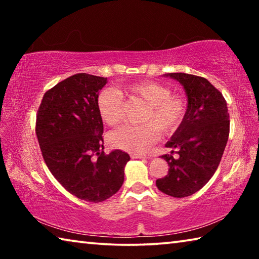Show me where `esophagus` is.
I'll list each match as a JSON object with an SVG mask.
<instances>
[{"mask_svg":"<svg viewBox=\"0 0 259 259\" xmlns=\"http://www.w3.org/2000/svg\"><path fill=\"white\" fill-rule=\"evenodd\" d=\"M131 157H133V159H146V155L136 154V153H133V154H131Z\"/></svg>","mask_w":259,"mask_h":259,"instance_id":"obj_1","label":"esophagus"}]
</instances>
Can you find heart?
Wrapping results in <instances>:
<instances>
[{
    "label": "heart",
    "instance_id": "obj_1",
    "mask_svg": "<svg viewBox=\"0 0 259 259\" xmlns=\"http://www.w3.org/2000/svg\"><path fill=\"white\" fill-rule=\"evenodd\" d=\"M131 98L146 105L139 125H123L109 135L113 147L131 153H146L162 135H171L183 124L187 113V102L182 95H172L166 85L155 81L134 83L124 89ZM123 96L106 88L97 98V108L102 120L109 126L119 124L123 119Z\"/></svg>",
    "mask_w": 259,
    "mask_h": 259
}]
</instances>
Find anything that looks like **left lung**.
Here are the masks:
<instances>
[{"mask_svg":"<svg viewBox=\"0 0 259 259\" xmlns=\"http://www.w3.org/2000/svg\"><path fill=\"white\" fill-rule=\"evenodd\" d=\"M187 96V113L183 124L165 144L171 154L166 176L156 181L164 194L185 198L201 190L213 176L224 153L230 134V114L222 93L207 78L186 73H169ZM176 150L177 159L172 156Z\"/></svg>","mask_w":259,"mask_h":259,"instance_id":"8db88e82","label":"left lung"}]
</instances>
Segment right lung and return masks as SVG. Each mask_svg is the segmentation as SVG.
Listing matches in <instances>:
<instances>
[{
	"label": "right lung",
	"mask_w": 259,
	"mask_h": 259,
	"mask_svg": "<svg viewBox=\"0 0 259 259\" xmlns=\"http://www.w3.org/2000/svg\"><path fill=\"white\" fill-rule=\"evenodd\" d=\"M106 77L78 73L43 96L36 131L48 168L65 190L89 202H102L124 182L128 153L105 154L103 120L97 108Z\"/></svg>",
	"instance_id": "obj_1"
}]
</instances>
